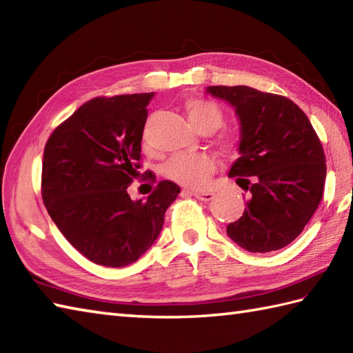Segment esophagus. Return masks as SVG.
<instances>
[{
	"instance_id": "obj_1",
	"label": "esophagus",
	"mask_w": 353,
	"mask_h": 353,
	"mask_svg": "<svg viewBox=\"0 0 353 353\" xmlns=\"http://www.w3.org/2000/svg\"><path fill=\"white\" fill-rule=\"evenodd\" d=\"M182 194H185V196L188 194V196H192V197L203 200V201H209L214 199V192H211V191H182Z\"/></svg>"
}]
</instances>
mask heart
Listing matches in <instances>:
<instances>
[{
    "label": "heart",
    "mask_w": 353,
    "mask_h": 353,
    "mask_svg": "<svg viewBox=\"0 0 353 353\" xmlns=\"http://www.w3.org/2000/svg\"><path fill=\"white\" fill-rule=\"evenodd\" d=\"M191 124L200 130L214 132L224 121V110L219 103L205 99H190L185 103ZM220 147L226 153H234L239 144L238 133L224 130L220 134ZM215 171V161L205 153H179L165 162L163 176L188 188H200Z\"/></svg>",
    "instance_id": "heart-1"
}]
</instances>
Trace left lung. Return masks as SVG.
Masks as SVG:
<instances>
[{"label": "left lung", "instance_id": "obj_1", "mask_svg": "<svg viewBox=\"0 0 353 353\" xmlns=\"http://www.w3.org/2000/svg\"><path fill=\"white\" fill-rule=\"evenodd\" d=\"M206 92L234 106L241 124V156L229 176L249 191V200L228 235L252 253L279 250L302 234L323 197V145L287 97L249 86H209Z\"/></svg>", "mask_w": 353, "mask_h": 353}]
</instances>
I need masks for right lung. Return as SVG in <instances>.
<instances>
[{
	"label": "right lung",
	"instance_id": "obj_1",
	"mask_svg": "<svg viewBox=\"0 0 353 353\" xmlns=\"http://www.w3.org/2000/svg\"><path fill=\"white\" fill-rule=\"evenodd\" d=\"M154 92L97 97L59 124L43 148L42 200L59 230L104 267L138 261L159 236L181 188L154 186L145 201L127 188L141 172V141ZM144 181L154 174L145 171Z\"/></svg>",
	"mask_w": 353,
	"mask_h": 353
}]
</instances>
